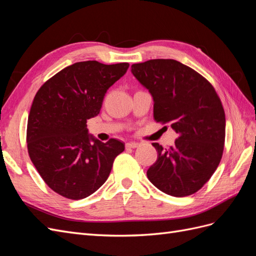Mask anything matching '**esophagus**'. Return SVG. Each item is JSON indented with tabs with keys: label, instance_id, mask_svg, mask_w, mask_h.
Listing matches in <instances>:
<instances>
[{
	"label": "esophagus",
	"instance_id": "esophagus-1",
	"mask_svg": "<svg viewBox=\"0 0 256 256\" xmlns=\"http://www.w3.org/2000/svg\"><path fill=\"white\" fill-rule=\"evenodd\" d=\"M138 142H128V143H126V148H136V147H138Z\"/></svg>",
	"mask_w": 256,
	"mask_h": 256
}]
</instances>
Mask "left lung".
Returning a JSON list of instances; mask_svg holds the SVG:
<instances>
[{
  "label": "left lung",
  "instance_id": "left-lung-1",
  "mask_svg": "<svg viewBox=\"0 0 256 256\" xmlns=\"http://www.w3.org/2000/svg\"><path fill=\"white\" fill-rule=\"evenodd\" d=\"M131 72L154 99V118L171 124L175 144L152 143L156 162L147 177L160 191L182 198L198 191L218 168L226 140V114L212 85L175 60L134 64Z\"/></svg>",
  "mask_w": 256,
  "mask_h": 256
}]
</instances>
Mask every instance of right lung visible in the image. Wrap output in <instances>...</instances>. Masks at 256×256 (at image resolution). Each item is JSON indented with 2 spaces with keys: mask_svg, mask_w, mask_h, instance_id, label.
<instances>
[{
  "mask_svg": "<svg viewBox=\"0 0 256 256\" xmlns=\"http://www.w3.org/2000/svg\"><path fill=\"white\" fill-rule=\"evenodd\" d=\"M128 63H74L46 81L28 114L26 143L44 182L60 196L81 200L108 180L122 142L88 134V120L98 115L106 90L126 74Z\"/></svg>",
  "mask_w": 256,
  "mask_h": 256,
  "instance_id": "obj_1",
  "label": "right lung"
}]
</instances>
